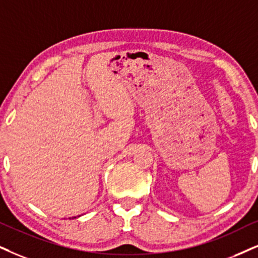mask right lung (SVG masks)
Returning <instances> with one entry per match:
<instances>
[{
  "label": "right lung",
  "mask_w": 258,
  "mask_h": 258,
  "mask_svg": "<svg viewBox=\"0 0 258 258\" xmlns=\"http://www.w3.org/2000/svg\"><path fill=\"white\" fill-rule=\"evenodd\" d=\"M75 218H76V217H75Z\"/></svg>",
  "instance_id": "right-lung-1"
}]
</instances>
